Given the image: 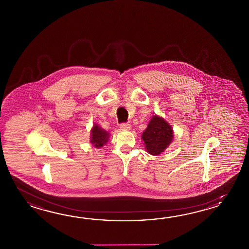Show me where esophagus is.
Masks as SVG:
<instances>
[{"instance_id":"34e87169","label":"esophagus","mask_w":249,"mask_h":249,"mask_svg":"<svg viewBox=\"0 0 249 249\" xmlns=\"http://www.w3.org/2000/svg\"><path fill=\"white\" fill-rule=\"evenodd\" d=\"M131 124H128V123H123L120 124V128L122 129V130H130L131 129Z\"/></svg>"}]
</instances>
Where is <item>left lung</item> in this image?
<instances>
[{
	"instance_id": "obj_1",
	"label": "left lung",
	"mask_w": 249,
	"mask_h": 249,
	"mask_svg": "<svg viewBox=\"0 0 249 249\" xmlns=\"http://www.w3.org/2000/svg\"><path fill=\"white\" fill-rule=\"evenodd\" d=\"M172 127L162 117L154 116L142 138L148 153L157 156L164 151L173 141Z\"/></svg>"
}]
</instances>
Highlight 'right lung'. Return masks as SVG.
<instances>
[{"label": "right lung", "mask_w": 249, "mask_h": 249, "mask_svg": "<svg viewBox=\"0 0 249 249\" xmlns=\"http://www.w3.org/2000/svg\"><path fill=\"white\" fill-rule=\"evenodd\" d=\"M108 137H109V133H107V131L101 129V127L96 124L91 130L90 142L93 144L96 148H101L104 144L107 142Z\"/></svg>", "instance_id": "1"}]
</instances>
